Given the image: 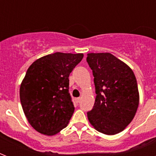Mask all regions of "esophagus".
Segmentation results:
<instances>
[{
  "instance_id": "obj_1",
  "label": "esophagus",
  "mask_w": 156,
  "mask_h": 156,
  "mask_svg": "<svg viewBox=\"0 0 156 156\" xmlns=\"http://www.w3.org/2000/svg\"><path fill=\"white\" fill-rule=\"evenodd\" d=\"M81 100V98H76V103H79L80 101Z\"/></svg>"
}]
</instances>
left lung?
<instances>
[{
	"label": "left lung",
	"instance_id": "obj_1",
	"mask_svg": "<svg viewBox=\"0 0 156 156\" xmlns=\"http://www.w3.org/2000/svg\"><path fill=\"white\" fill-rule=\"evenodd\" d=\"M87 62L97 94L88 120L101 133L116 134L130 123L138 108L136 77L127 65L110 53H89Z\"/></svg>",
	"mask_w": 156,
	"mask_h": 156
}]
</instances>
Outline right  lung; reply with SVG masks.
<instances>
[{
	"instance_id": "right-lung-1",
	"label": "right lung",
	"mask_w": 156,
	"mask_h": 156,
	"mask_svg": "<svg viewBox=\"0 0 156 156\" xmlns=\"http://www.w3.org/2000/svg\"><path fill=\"white\" fill-rule=\"evenodd\" d=\"M83 55L56 53L37 59L27 69L20 86L25 115L34 129L52 136L68 125L74 112L69 74Z\"/></svg>"
}]
</instances>
